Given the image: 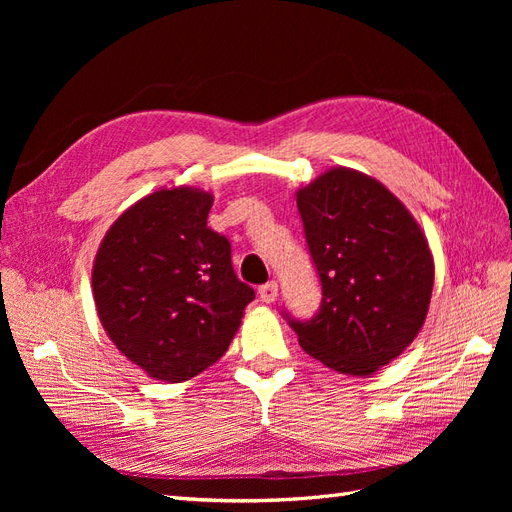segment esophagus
<instances>
[{
	"label": "esophagus",
	"mask_w": 512,
	"mask_h": 512,
	"mask_svg": "<svg viewBox=\"0 0 512 512\" xmlns=\"http://www.w3.org/2000/svg\"><path fill=\"white\" fill-rule=\"evenodd\" d=\"M258 294H260V301L262 303H273L277 299V284L275 282H269V284H262L258 288Z\"/></svg>",
	"instance_id": "obj_1"
}]
</instances>
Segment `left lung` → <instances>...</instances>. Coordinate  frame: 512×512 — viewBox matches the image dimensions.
Listing matches in <instances>:
<instances>
[{
  "mask_svg": "<svg viewBox=\"0 0 512 512\" xmlns=\"http://www.w3.org/2000/svg\"><path fill=\"white\" fill-rule=\"evenodd\" d=\"M322 284L312 320L288 318L301 348L346 376H371L425 324L433 256L404 203L359 170L329 168L297 192Z\"/></svg>",
  "mask_w": 512,
  "mask_h": 512,
  "instance_id": "left-lung-1",
  "label": "left lung"
}]
</instances>
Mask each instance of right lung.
Here are the masks:
<instances>
[{"label":"right lung","instance_id":"1","mask_svg":"<svg viewBox=\"0 0 512 512\" xmlns=\"http://www.w3.org/2000/svg\"><path fill=\"white\" fill-rule=\"evenodd\" d=\"M213 194L162 188L123 211L91 271L106 335L149 378L183 382L228 350L254 288L237 280L230 243L207 226Z\"/></svg>","mask_w":512,"mask_h":512}]
</instances>
